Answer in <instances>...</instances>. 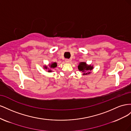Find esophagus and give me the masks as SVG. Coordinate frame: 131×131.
I'll use <instances>...</instances> for the list:
<instances>
[{
    "label": "esophagus",
    "instance_id": "34e87169",
    "mask_svg": "<svg viewBox=\"0 0 131 131\" xmlns=\"http://www.w3.org/2000/svg\"><path fill=\"white\" fill-rule=\"evenodd\" d=\"M65 61L66 63H69L70 62V59H65Z\"/></svg>",
    "mask_w": 131,
    "mask_h": 131
}]
</instances>
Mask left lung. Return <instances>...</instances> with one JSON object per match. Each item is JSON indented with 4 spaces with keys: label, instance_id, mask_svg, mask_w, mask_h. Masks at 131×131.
<instances>
[{
    "label": "left lung",
    "instance_id": "obj_1",
    "mask_svg": "<svg viewBox=\"0 0 131 131\" xmlns=\"http://www.w3.org/2000/svg\"><path fill=\"white\" fill-rule=\"evenodd\" d=\"M78 69L84 73L83 75H87L90 74V71L93 68V66L88 65L86 62H80L78 66Z\"/></svg>",
    "mask_w": 131,
    "mask_h": 131
}]
</instances>
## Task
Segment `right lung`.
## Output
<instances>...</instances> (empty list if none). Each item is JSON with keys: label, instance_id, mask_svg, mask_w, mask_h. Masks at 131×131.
Masks as SVG:
<instances>
[{"label": "right lung", "instance_id": "right-lung-1", "mask_svg": "<svg viewBox=\"0 0 131 131\" xmlns=\"http://www.w3.org/2000/svg\"><path fill=\"white\" fill-rule=\"evenodd\" d=\"M57 63H56V62H52V63H51V64H49V67H50V70L49 69V68L48 69V68H47V67L46 66H45L44 67H43V68H44V69H49L48 72H52V71L51 70V69H53V68H56V67H57Z\"/></svg>", "mask_w": 131, "mask_h": 131}]
</instances>
